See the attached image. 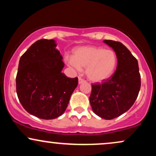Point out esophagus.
Instances as JSON below:
<instances>
[{
    "label": "esophagus",
    "instance_id": "esophagus-1",
    "mask_svg": "<svg viewBox=\"0 0 156 156\" xmlns=\"http://www.w3.org/2000/svg\"><path fill=\"white\" fill-rule=\"evenodd\" d=\"M85 81H86V80H84L83 78H80V77H79V78H78V83H79V84L83 83V82H85Z\"/></svg>",
    "mask_w": 156,
    "mask_h": 156
}]
</instances>
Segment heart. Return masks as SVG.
I'll return each instance as SVG.
<instances>
[{
	"label": "heart",
	"mask_w": 156,
	"mask_h": 156,
	"mask_svg": "<svg viewBox=\"0 0 156 156\" xmlns=\"http://www.w3.org/2000/svg\"><path fill=\"white\" fill-rule=\"evenodd\" d=\"M67 64L77 70L86 67V74L89 80L101 82L108 78L115 70L117 56L112 50L85 46L77 48L73 56H66Z\"/></svg>",
	"instance_id": "1"
}]
</instances>
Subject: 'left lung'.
I'll use <instances>...</instances> for the list:
<instances>
[{
    "instance_id": "8db88e82",
    "label": "left lung",
    "mask_w": 156,
    "mask_h": 156,
    "mask_svg": "<svg viewBox=\"0 0 156 156\" xmlns=\"http://www.w3.org/2000/svg\"><path fill=\"white\" fill-rule=\"evenodd\" d=\"M115 51L117 67L114 75L103 83L92 84L89 103L100 117L112 119L119 117L133 105L141 87L137 59L119 42L104 40Z\"/></svg>"
}]
</instances>
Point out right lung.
<instances>
[{"mask_svg": "<svg viewBox=\"0 0 156 156\" xmlns=\"http://www.w3.org/2000/svg\"><path fill=\"white\" fill-rule=\"evenodd\" d=\"M54 39L37 41L19 62L16 90L23 107L29 114L43 119L62 115L71 94L78 86V78L62 73L63 58Z\"/></svg>", "mask_w": 156, "mask_h": 156, "instance_id": "1", "label": "right lung"}]
</instances>
